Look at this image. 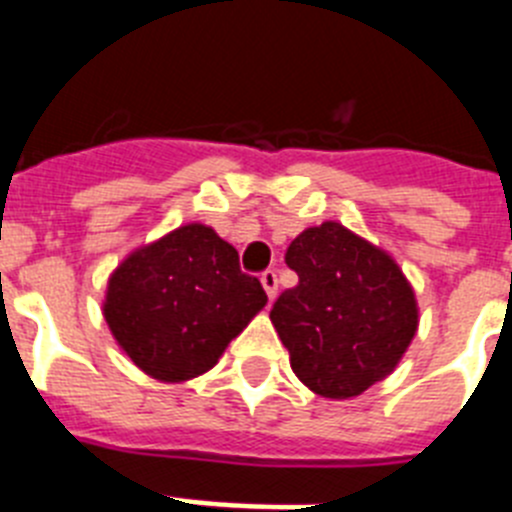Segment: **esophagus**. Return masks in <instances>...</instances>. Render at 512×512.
Here are the masks:
<instances>
[{"label":"esophagus","mask_w":512,"mask_h":512,"mask_svg":"<svg viewBox=\"0 0 512 512\" xmlns=\"http://www.w3.org/2000/svg\"><path fill=\"white\" fill-rule=\"evenodd\" d=\"M261 284H264V289H266V295H269V300H271V302L277 300V292H279L277 271H274V269H266L264 274H261Z\"/></svg>","instance_id":"esophagus-1"}]
</instances>
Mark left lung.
Segmentation results:
<instances>
[{
	"mask_svg": "<svg viewBox=\"0 0 512 512\" xmlns=\"http://www.w3.org/2000/svg\"><path fill=\"white\" fill-rule=\"evenodd\" d=\"M287 264L300 282L279 295L269 318L307 390L351 400L390 377L420 323L395 256L325 220L289 243Z\"/></svg>",
	"mask_w": 512,
	"mask_h": 512,
	"instance_id": "8db88e82",
	"label": "left lung"
}]
</instances>
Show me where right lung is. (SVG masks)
<instances>
[{
	"instance_id": "add662e5",
	"label": "right lung",
	"mask_w": 512,
	"mask_h": 512,
	"mask_svg": "<svg viewBox=\"0 0 512 512\" xmlns=\"http://www.w3.org/2000/svg\"><path fill=\"white\" fill-rule=\"evenodd\" d=\"M266 307L259 279L210 225L187 223L112 269L104 323L140 372L166 384L202 377Z\"/></svg>"
}]
</instances>
